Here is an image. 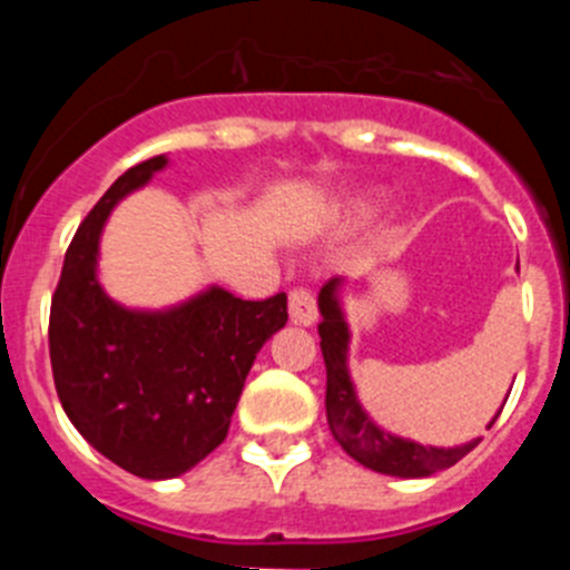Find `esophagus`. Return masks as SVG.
Masks as SVG:
<instances>
[{
    "label": "esophagus",
    "mask_w": 570,
    "mask_h": 570,
    "mask_svg": "<svg viewBox=\"0 0 570 570\" xmlns=\"http://www.w3.org/2000/svg\"><path fill=\"white\" fill-rule=\"evenodd\" d=\"M288 311H291V322L296 325H314L316 322V299L308 288H296L288 291Z\"/></svg>",
    "instance_id": "obj_1"
}]
</instances>
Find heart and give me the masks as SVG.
Returning <instances> with one entry per match:
<instances>
[{"label": "heart", "instance_id": "1", "mask_svg": "<svg viewBox=\"0 0 570 570\" xmlns=\"http://www.w3.org/2000/svg\"><path fill=\"white\" fill-rule=\"evenodd\" d=\"M367 214V208H360V210H354V216L356 219H360V216H365Z\"/></svg>", "mask_w": 570, "mask_h": 570}]
</instances>
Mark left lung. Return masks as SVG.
<instances>
[{
	"instance_id": "1",
	"label": "left lung",
	"mask_w": 570,
	"mask_h": 570,
	"mask_svg": "<svg viewBox=\"0 0 570 570\" xmlns=\"http://www.w3.org/2000/svg\"><path fill=\"white\" fill-rule=\"evenodd\" d=\"M336 288H340V279H331L320 291V347L322 356H325V371H328L325 411H328V425L334 440L360 465L371 468L376 473L402 476V480L431 476V473L460 462L468 451L480 445V440H473L460 448L416 445L411 440H400V436H391L385 431H380L371 422V416L362 411V405L356 402L354 385H351V376H347V325L345 316H342L340 299H336Z\"/></svg>"
}]
</instances>
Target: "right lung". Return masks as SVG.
Instances as JSON below:
<instances>
[{"label":"right lung","mask_w":570,"mask_h":570,"mask_svg":"<svg viewBox=\"0 0 570 570\" xmlns=\"http://www.w3.org/2000/svg\"><path fill=\"white\" fill-rule=\"evenodd\" d=\"M168 165L125 170L85 216L50 299V367L68 420L128 473L170 480L223 445L259 347L288 322V296L239 299L210 288L170 311H128L97 279L114 205Z\"/></svg>","instance_id":"right-lung-1"}]
</instances>
